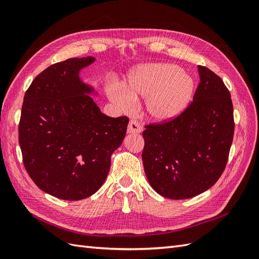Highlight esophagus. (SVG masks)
<instances>
[{
    "mask_svg": "<svg viewBox=\"0 0 259 259\" xmlns=\"http://www.w3.org/2000/svg\"><path fill=\"white\" fill-rule=\"evenodd\" d=\"M140 132H142V126H140V124L135 120H131L127 127L128 134H139Z\"/></svg>",
    "mask_w": 259,
    "mask_h": 259,
    "instance_id": "34e87169",
    "label": "esophagus"
}]
</instances>
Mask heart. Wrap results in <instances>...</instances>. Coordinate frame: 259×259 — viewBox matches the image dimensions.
Listing matches in <instances>:
<instances>
[{
  "instance_id": "b5f03b06",
  "label": "heart",
  "mask_w": 259,
  "mask_h": 259,
  "mask_svg": "<svg viewBox=\"0 0 259 259\" xmlns=\"http://www.w3.org/2000/svg\"><path fill=\"white\" fill-rule=\"evenodd\" d=\"M194 90L190 74L170 64H149L130 73L126 86L109 90L113 103L124 112H131L135 99L146 98V109L151 119L164 122L174 119L189 104Z\"/></svg>"
}]
</instances>
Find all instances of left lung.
I'll return each instance as SVG.
<instances>
[{
    "instance_id": "1",
    "label": "left lung",
    "mask_w": 259,
    "mask_h": 259,
    "mask_svg": "<svg viewBox=\"0 0 259 259\" xmlns=\"http://www.w3.org/2000/svg\"><path fill=\"white\" fill-rule=\"evenodd\" d=\"M193 101L175 119L146 125L143 162L148 182L164 198L183 200L206 191L222 176L233 139L228 89L198 66Z\"/></svg>"
}]
</instances>
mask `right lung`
Instances as JSON below:
<instances>
[{
	"mask_svg": "<svg viewBox=\"0 0 259 259\" xmlns=\"http://www.w3.org/2000/svg\"><path fill=\"white\" fill-rule=\"evenodd\" d=\"M94 57L70 58L38 74L25 94L19 122L23 165L40 189L61 200L91 197L103 186L128 117L101 113L80 71Z\"/></svg>",
	"mask_w": 259,
	"mask_h": 259,
	"instance_id": "add662e5",
	"label": "right lung"
}]
</instances>
